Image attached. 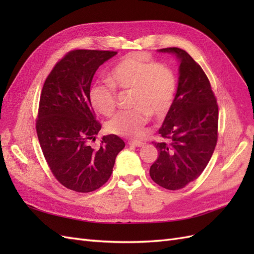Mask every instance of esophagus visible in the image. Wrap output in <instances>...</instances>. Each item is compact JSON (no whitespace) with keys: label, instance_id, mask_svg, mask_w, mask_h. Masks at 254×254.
Wrapping results in <instances>:
<instances>
[{"label":"esophagus","instance_id":"esophagus-1","mask_svg":"<svg viewBox=\"0 0 254 254\" xmlns=\"http://www.w3.org/2000/svg\"><path fill=\"white\" fill-rule=\"evenodd\" d=\"M128 144H129V145L136 146V147H142V146H144V143H143V142H141V141H137V140L128 141Z\"/></svg>","mask_w":254,"mask_h":254}]
</instances>
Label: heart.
Instances as JSON below:
<instances>
[{
	"label": "heart",
	"instance_id": "1",
	"mask_svg": "<svg viewBox=\"0 0 254 254\" xmlns=\"http://www.w3.org/2000/svg\"><path fill=\"white\" fill-rule=\"evenodd\" d=\"M131 90L129 106L107 123L110 133L137 136L148 122V114L162 118L174 102L177 80L170 67L158 64L144 54L130 53L121 58L107 74V81H98L89 90V102L97 113L111 115L117 106V91Z\"/></svg>",
	"mask_w": 254,
	"mask_h": 254
}]
</instances>
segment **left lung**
Masks as SVG:
<instances>
[{"label": "left lung", "instance_id": "8db88e82", "mask_svg": "<svg viewBox=\"0 0 254 254\" xmlns=\"http://www.w3.org/2000/svg\"><path fill=\"white\" fill-rule=\"evenodd\" d=\"M178 59L174 102L159 133L170 142L153 143L159 151L151 179L167 190H180L201 175L217 143L218 106L201 66L178 48L158 50Z\"/></svg>", "mask_w": 254, "mask_h": 254}]
</instances>
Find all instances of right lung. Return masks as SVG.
I'll return each instance as SVG.
<instances>
[{
	"label": "right lung",
	"instance_id": "1",
	"mask_svg": "<svg viewBox=\"0 0 254 254\" xmlns=\"http://www.w3.org/2000/svg\"><path fill=\"white\" fill-rule=\"evenodd\" d=\"M117 54L70 52L54 66L41 92L36 129L44 158L56 179L79 193L104 186L125 147L115 134L104 135L97 149L89 144L102 128L89 102L91 82L99 65Z\"/></svg>",
	"mask_w": 254,
	"mask_h": 254
}]
</instances>
